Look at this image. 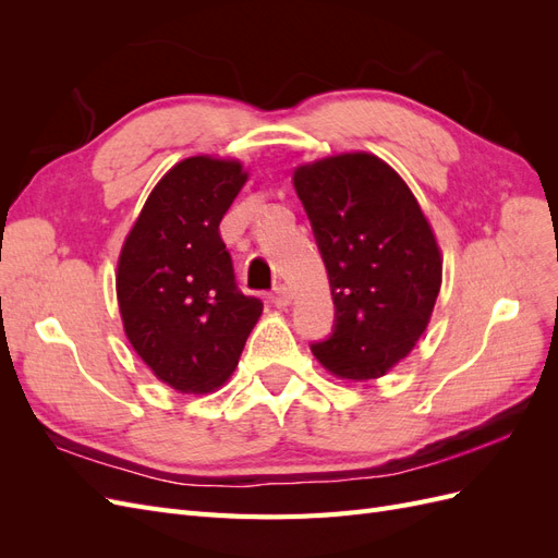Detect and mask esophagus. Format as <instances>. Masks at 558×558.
Returning <instances> with one entry per match:
<instances>
[{
  "instance_id": "obj_1",
  "label": "esophagus",
  "mask_w": 558,
  "mask_h": 558,
  "mask_svg": "<svg viewBox=\"0 0 558 558\" xmlns=\"http://www.w3.org/2000/svg\"><path fill=\"white\" fill-rule=\"evenodd\" d=\"M272 302H275V305H277L279 310L291 307V302H293V293H291L289 286H279V289L275 291V298H272Z\"/></svg>"
}]
</instances>
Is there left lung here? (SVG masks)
I'll list each match as a JSON object with an SVG mask.
<instances>
[{
    "mask_svg": "<svg viewBox=\"0 0 558 558\" xmlns=\"http://www.w3.org/2000/svg\"><path fill=\"white\" fill-rule=\"evenodd\" d=\"M293 185L335 302V330L314 359L337 379H379L430 324L442 286L435 232L410 185L365 150L302 162Z\"/></svg>",
    "mask_w": 558,
    "mask_h": 558,
    "instance_id": "obj_1",
    "label": "left lung"
}]
</instances>
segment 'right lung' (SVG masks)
<instances>
[{"label":"right lung","instance_id":"add662e5","mask_svg":"<svg viewBox=\"0 0 558 558\" xmlns=\"http://www.w3.org/2000/svg\"><path fill=\"white\" fill-rule=\"evenodd\" d=\"M248 179L234 158L179 160L146 197L121 246L116 298L128 342L179 393H214L263 314L234 283L218 223Z\"/></svg>","mask_w":558,"mask_h":558}]
</instances>
